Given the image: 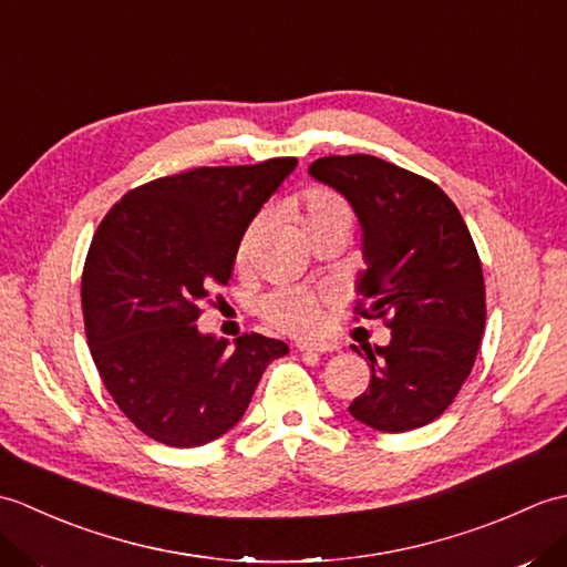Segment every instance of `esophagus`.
Masks as SVG:
<instances>
[{
    "label": "esophagus",
    "mask_w": 567,
    "mask_h": 567,
    "mask_svg": "<svg viewBox=\"0 0 567 567\" xmlns=\"http://www.w3.org/2000/svg\"><path fill=\"white\" fill-rule=\"evenodd\" d=\"M297 351H299V353H331L333 346H329V343H307V341H299V343H297Z\"/></svg>",
    "instance_id": "1"
}]
</instances>
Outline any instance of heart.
Masks as SVG:
<instances>
[{
  "label": "heart",
  "instance_id": "obj_1",
  "mask_svg": "<svg viewBox=\"0 0 567 567\" xmlns=\"http://www.w3.org/2000/svg\"><path fill=\"white\" fill-rule=\"evenodd\" d=\"M295 214L299 226L305 228V234L311 231V228L333 221L351 224V209H348V204L327 187H309L307 192H302ZM262 231L265 216L256 214L246 224L244 231H240L236 246L238 265H246L252 258ZM323 305H327V297L315 290H307V287H280V290H272L260 299L258 315L277 331L292 336H315L323 327Z\"/></svg>",
  "mask_w": 567,
  "mask_h": 567
}]
</instances>
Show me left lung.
<instances>
[{"label": "left lung", "mask_w": 567, "mask_h": 567, "mask_svg": "<svg viewBox=\"0 0 567 567\" xmlns=\"http://www.w3.org/2000/svg\"><path fill=\"white\" fill-rule=\"evenodd\" d=\"M309 175L351 202L368 262L355 311L392 329L388 346L365 351L370 388L348 412L384 433L426 426L461 392L485 331L473 236L436 183L375 155H329Z\"/></svg>", "instance_id": "1"}]
</instances>
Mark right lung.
<instances>
[{
    "mask_svg": "<svg viewBox=\"0 0 567 567\" xmlns=\"http://www.w3.org/2000/svg\"><path fill=\"white\" fill-rule=\"evenodd\" d=\"M297 158L197 167L126 192L82 270V317L104 388L138 431L195 449L236 426L287 343L199 333L202 302L234 272L240 231Z\"/></svg>",
    "mask_w": 567,
    "mask_h": 567,
    "instance_id": "add662e5",
    "label": "right lung"
}]
</instances>
